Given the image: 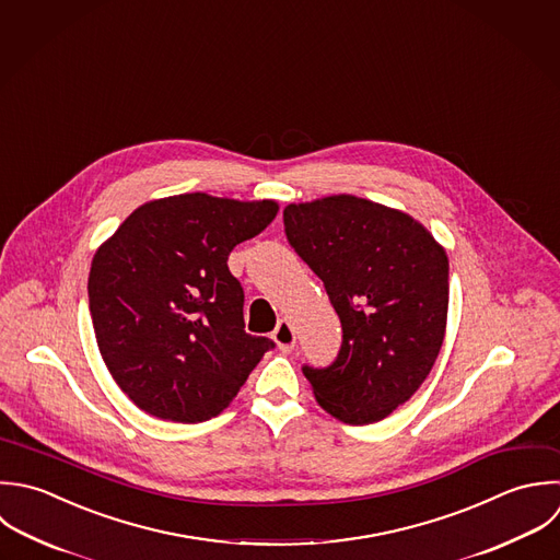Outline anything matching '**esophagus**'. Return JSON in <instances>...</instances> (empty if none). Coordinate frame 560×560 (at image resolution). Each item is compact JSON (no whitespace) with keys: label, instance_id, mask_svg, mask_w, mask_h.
Instances as JSON below:
<instances>
[{"label":"esophagus","instance_id":"1","mask_svg":"<svg viewBox=\"0 0 560 560\" xmlns=\"http://www.w3.org/2000/svg\"><path fill=\"white\" fill-rule=\"evenodd\" d=\"M272 338H275V342L279 345L281 351H292V349H294L296 334H294V327H292L288 320H281V323L277 325V329L272 331Z\"/></svg>","mask_w":560,"mask_h":560}]
</instances>
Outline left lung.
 <instances>
[{
	"mask_svg": "<svg viewBox=\"0 0 560 560\" xmlns=\"http://www.w3.org/2000/svg\"><path fill=\"white\" fill-rule=\"evenodd\" d=\"M283 224L342 323L338 358L303 366L316 401L349 425L386 419L421 388L443 347L445 248L408 213L349 194L288 205Z\"/></svg>",
	"mask_w": 560,
	"mask_h": 560,
	"instance_id": "left-lung-1",
	"label": "left lung"
}]
</instances>
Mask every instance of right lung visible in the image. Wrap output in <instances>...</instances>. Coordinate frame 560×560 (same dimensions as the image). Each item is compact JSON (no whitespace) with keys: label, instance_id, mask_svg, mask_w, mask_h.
<instances>
[{"label":"right lung","instance_id":"right-lung-1","mask_svg":"<svg viewBox=\"0 0 560 560\" xmlns=\"http://www.w3.org/2000/svg\"><path fill=\"white\" fill-rule=\"evenodd\" d=\"M275 200L202 191L135 209L95 253L89 312L102 360L143 412L174 423L220 415L275 342L244 331L231 250L277 215Z\"/></svg>","mask_w":560,"mask_h":560}]
</instances>
